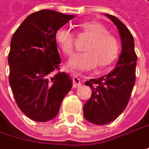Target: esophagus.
Instances as JSON below:
<instances>
[{
	"label": "esophagus",
	"mask_w": 149,
	"mask_h": 149,
	"mask_svg": "<svg viewBox=\"0 0 149 149\" xmlns=\"http://www.w3.org/2000/svg\"><path fill=\"white\" fill-rule=\"evenodd\" d=\"M81 86V81L78 77L77 74H73V87L74 88H78Z\"/></svg>",
	"instance_id": "34e87169"
}]
</instances>
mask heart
I'll use <instances>...</instances> for the list:
<instances>
[{
	"instance_id": "1",
	"label": "heart",
	"mask_w": 149,
	"mask_h": 149,
	"mask_svg": "<svg viewBox=\"0 0 149 149\" xmlns=\"http://www.w3.org/2000/svg\"><path fill=\"white\" fill-rule=\"evenodd\" d=\"M80 30L91 39L85 47V53L72 56L68 62L70 69L91 70L98 64L106 67L112 63L119 54V42L114 36L109 34L107 28L96 22H88L79 25ZM57 45L65 55L73 54L75 36L70 29L62 26L55 32Z\"/></svg>"
}]
</instances>
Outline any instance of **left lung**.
Wrapping results in <instances>:
<instances>
[{"mask_svg":"<svg viewBox=\"0 0 149 149\" xmlns=\"http://www.w3.org/2000/svg\"><path fill=\"white\" fill-rule=\"evenodd\" d=\"M105 15L117 27L123 48L114 70L85 83L91 87L92 94L84 105V116L87 121L96 125H106L116 120L127 106L136 80L138 58L133 37L128 28L114 16Z\"/></svg>","mask_w":149,"mask_h":149,"instance_id":"1","label":"left lung"}]
</instances>
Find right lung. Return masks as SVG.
<instances>
[{
	"instance_id": "right-lung-1",
	"label": "right lung",
	"mask_w": 149,
	"mask_h": 149,
	"mask_svg": "<svg viewBox=\"0 0 149 149\" xmlns=\"http://www.w3.org/2000/svg\"><path fill=\"white\" fill-rule=\"evenodd\" d=\"M74 15L41 10L26 17L14 33L8 54L9 83L20 110L35 122H48L58 113L72 88V79L59 70L61 59L55 32Z\"/></svg>"
}]
</instances>
